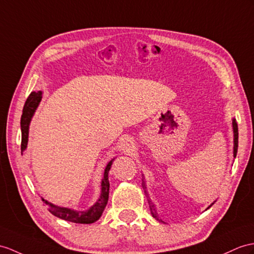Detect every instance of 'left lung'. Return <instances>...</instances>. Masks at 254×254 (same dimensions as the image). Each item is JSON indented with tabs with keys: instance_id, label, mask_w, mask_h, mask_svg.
Wrapping results in <instances>:
<instances>
[{
	"instance_id": "8db88e82",
	"label": "left lung",
	"mask_w": 254,
	"mask_h": 254,
	"mask_svg": "<svg viewBox=\"0 0 254 254\" xmlns=\"http://www.w3.org/2000/svg\"><path fill=\"white\" fill-rule=\"evenodd\" d=\"M232 125H233V133H234V147H233V155H234V158L236 157L237 155V148H238V126H237V123H236V120L233 119L232 120ZM142 187H143L144 189V193L146 194L147 196V200H148V205H150V209H151V213L153 215V218H155L156 220H158L159 222H163L162 220L158 219V215H157V212H156V208L155 206H154V203L152 202L151 198L148 197V194H147V190H146V185H145V182L144 180H142ZM214 202H212L211 205H210L207 209H209L210 207H211L213 205Z\"/></svg>"
}]
</instances>
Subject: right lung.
I'll return each instance as SVG.
<instances>
[{"label":"right lung","instance_id":"obj_1","mask_svg":"<svg viewBox=\"0 0 254 254\" xmlns=\"http://www.w3.org/2000/svg\"><path fill=\"white\" fill-rule=\"evenodd\" d=\"M43 92L41 90L39 91H32L28 97L26 103L22 110L21 121H20V127H21V154L23 151H26L29 140V126L31 120L35 113L36 109H38L39 104L42 100ZM113 159H111L108 163V165L104 168L103 178L101 180V193L99 196L98 200L89 207L87 210L80 211V210L71 209L67 207H60L55 205V203L46 200L45 198L41 197L43 202L48 206L49 212L57 216L59 219H63L69 222H73V223L78 224H90L94 223L97 220L100 218L104 208H106L108 199H109V190H110V182H109V171L111 169V166L113 164Z\"/></svg>","mask_w":254,"mask_h":254}]
</instances>
